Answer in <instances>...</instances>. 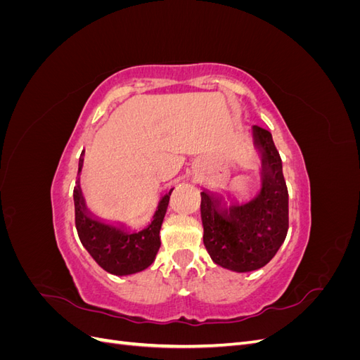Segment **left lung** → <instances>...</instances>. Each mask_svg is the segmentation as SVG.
Segmentation results:
<instances>
[{
  "label": "left lung",
  "mask_w": 360,
  "mask_h": 360,
  "mask_svg": "<svg viewBox=\"0 0 360 360\" xmlns=\"http://www.w3.org/2000/svg\"><path fill=\"white\" fill-rule=\"evenodd\" d=\"M259 156V189L238 202L233 192H201L202 242L213 263L246 274L264 267L276 255L288 231V191L282 160L271 134L252 126Z\"/></svg>",
  "instance_id": "8db88e82"
}]
</instances>
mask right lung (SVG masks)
I'll return each instance as SVG.
<instances>
[{
  "label": "right lung",
  "instance_id": "add662e5",
  "mask_svg": "<svg viewBox=\"0 0 360 360\" xmlns=\"http://www.w3.org/2000/svg\"><path fill=\"white\" fill-rule=\"evenodd\" d=\"M82 167L84 151L79 158L78 180L73 189L75 224L82 246L89 250L96 263L111 275L127 276L146 270L153 264L160 248V226L174 188L162 195L150 224L141 230H132V226L123 222L101 219L86 207L79 179Z\"/></svg>",
  "mask_w": 360,
  "mask_h": 360
}]
</instances>
